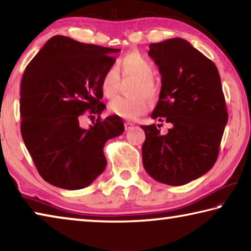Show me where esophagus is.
I'll return each mask as SVG.
<instances>
[{
    "instance_id": "34e87169",
    "label": "esophagus",
    "mask_w": 251,
    "mask_h": 251,
    "mask_svg": "<svg viewBox=\"0 0 251 251\" xmlns=\"http://www.w3.org/2000/svg\"><path fill=\"white\" fill-rule=\"evenodd\" d=\"M133 127H134L133 123H130V122H126L125 123V130H130L131 128H133Z\"/></svg>"
}]
</instances>
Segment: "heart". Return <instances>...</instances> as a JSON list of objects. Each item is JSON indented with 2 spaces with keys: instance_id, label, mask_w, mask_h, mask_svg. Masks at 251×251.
<instances>
[{
  "instance_id": "heart-1",
  "label": "heart",
  "mask_w": 251,
  "mask_h": 251,
  "mask_svg": "<svg viewBox=\"0 0 251 251\" xmlns=\"http://www.w3.org/2000/svg\"><path fill=\"white\" fill-rule=\"evenodd\" d=\"M120 72L124 76L136 77L133 88L134 96L115 97L109 103V110L125 120H134L148 108V101L145 95L148 99H155L158 93V86L152 78L155 67L150 58L138 52L124 55L118 59L117 65L108 67L100 78V91L108 99L116 94Z\"/></svg>"
}]
</instances>
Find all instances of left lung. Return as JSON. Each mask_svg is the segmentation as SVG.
I'll return each instance as SVG.
<instances>
[{
    "label": "left lung",
    "instance_id": "obj_1",
    "mask_svg": "<svg viewBox=\"0 0 251 251\" xmlns=\"http://www.w3.org/2000/svg\"><path fill=\"white\" fill-rule=\"evenodd\" d=\"M148 55L161 75L152 120L172 125L161 134L155 124L145 131L143 165L155 180L171 186L205 175L218 158L228 121L216 65L186 40L175 37L150 45Z\"/></svg>",
    "mask_w": 251,
    "mask_h": 251
}]
</instances>
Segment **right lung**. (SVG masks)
I'll return each instance as SVG.
<instances>
[{
    "mask_svg": "<svg viewBox=\"0 0 251 251\" xmlns=\"http://www.w3.org/2000/svg\"><path fill=\"white\" fill-rule=\"evenodd\" d=\"M120 49L85 44L55 35L25 69L21 82V134L37 172L63 189L87 187L105 171V143L124 133L117 115L101 121L100 78ZM88 110L99 116L82 129L78 120Z\"/></svg>",
    "mask_w": 251,
    "mask_h": 251,
    "instance_id": "obj_1",
    "label": "right lung"
}]
</instances>
